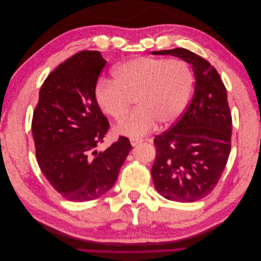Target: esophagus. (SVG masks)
I'll return each instance as SVG.
<instances>
[{
    "label": "esophagus",
    "instance_id": "esophagus-1",
    "mask_svg": "<svg viewBox=\"0 0 261 261\" xmlns=\"http://www.w3.org/2000/svg\"><path fill=\"white\" fill-rule=\"evenodd\" d=\"M141 141H143L141 139H130V144L133 147H136L141 143Z\"/></svg>",
    "mask_w": 261,
    "mask_h": 261
}]
</instances>
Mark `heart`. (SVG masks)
Returning a JSON list of instances; mask_svg holds the SVG:
<instances>
[{"label":"heart","instance_id":"b5f03b06","mask_svg":"<svg viewBox=\"0 0 261 261\" xmlns=\"http://www.w3.org/2000/svg\"><path fill=\"white\" fill-rule=\"evenodd\" d=\"M114 80L101 78L94 99L101 111L121 121L134 99L136 109L116 126L120 135L138 139L156 126L175 123L188 105L192 69L181 60L141 57L125 61L113 70Z\"/></svg>","mask_w":261,"mask_h":261}]
</instances>
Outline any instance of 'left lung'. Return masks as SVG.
I'll return each mask as SVG.
<instances>
[{"label": "left lung", "mask_w": 261, "mask_h": 261, "mask_svg": "<svg viewBox=\"0 0 261 261\" xmlns=\"http://www.w3.org/2000/svg\"><path fill=\"white\" fill-rule=\"evenodd\" d=\"M187 62L195 76L194 97L173 127L154 138L151 169L164 198L193 202L206 197L222 175L231 151L232 116L225 86L208 61L186 49L152 51Z\"/></svg>", "instance_id": "1"}]
</instances>
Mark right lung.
Segmentation results:
<instances>
[{
	"instance_id": "obj_1",
	"label": "right lung",
	"mask_w": 261,
	"mask_h": 261,
	"mask_svg": "<svg viewBox=\"0 0 261 261\" xmlns=\"http://www.w3.org/2000/svg\"><path fill=\"white\" fill-rule=\"evenodd\" d=\"M107 61L99 51H82L46 77L33 116L36 155L53 188L72 201L99 198L111 189L132 150L126 137L105 151L109 122L94 99Z\"/></svg>"
}]
</instances>
